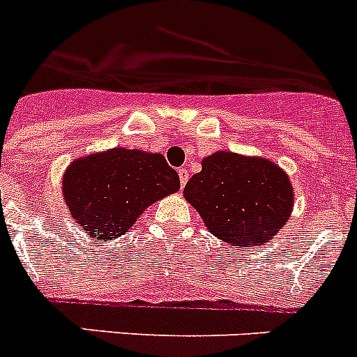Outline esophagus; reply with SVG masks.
Returning <instances> with one entry per match:
<instances>
[{
	"instance_id": "obj_1",
	"label": "esophagus",
	"mask_w": 357,
	"mask_h": 357,
	"mask_svg": "<svg viewBox=\"0 0 357 357\" xmlns=\"http://www.w3.org/2000/svg\"><path fill=\"white\" fill-rule=\"evenodd\" d=\"M178 178H181V185H182V188H184L185 182H188V178H189L188 169H185V168H178Z\"/></svg>"
}]
</instances>
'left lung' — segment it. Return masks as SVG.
<instances>
[{"mask_svg": "<svg viewBox=\"0 0 357 357\" xmlns=\"http://www.w3.org/2000/svg\"><path fill=\"white\" fill-rule=\"evenodd\" d=\"M207 229L232 248L272 239L293 209L289 178L272 160L216 151L184 188Z\"/></svg>", "mask_w": 357, "mask_h": 357, "instance_id": "left-lung-1", "label": "left lung"}]
</instances>
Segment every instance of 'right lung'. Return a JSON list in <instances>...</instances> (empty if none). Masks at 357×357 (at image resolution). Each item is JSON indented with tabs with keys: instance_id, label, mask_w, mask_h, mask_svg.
Listing matches in <instances>:
<instances>
[{
	"instance_id": "1",
	"label": "right lung",
	"mask_w": 357,
	"mask_h": 357,
	"mask_svg": "<svg viewBox=\"0 0 357 357\" xmlns=\"http://www.w3.org/2000/svg\"><path fill=\"white\" fill-rule=\"evenodd\" d=\"M62 184L75 223L96 239L123 236L148 206L181 188L160 153L125 148L75 160Z\"/></svg>"
}]
</instances>
